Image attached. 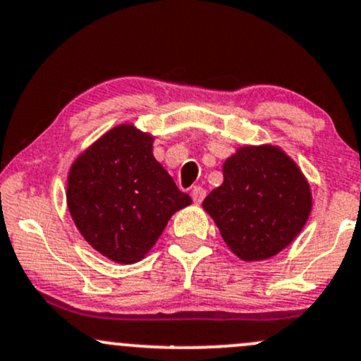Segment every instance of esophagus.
Wrapping results in <instances>:
<instances>
[{"label": "esophagus", "instance_id": "1", "mask_svg": "<svg viewBox=\"0 0 361 361\" xmlns=\"http://www.w3.org/2000/svg\"><path fill=\"white\" fill-rule=\"evenodd\" d=\"M204 197H206V190H204L202 187H193V190H192V199H193V202H197V204H200L204 200Z\"/></svg>", "mask_w": 361, "mask_h": 361}]
</instances>
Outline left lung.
<instances>
[{
  "instance_id": "left-lung-1",
  "label": "left lung",
  "mask_w": 361,
  "mask_h": 361,
  "mask_svg": "<svg viewBox=\"0 0 361 361\" xmlns=\"http://www.w3.org/2000/svg\"><path fill=\"white\" fill-rule=\"evenodd\" d=\"M313 195L295 161L279 145H242L223 162V183L202 207L242 261H263L294 242Z\"/></svg>"
}]
</instances>
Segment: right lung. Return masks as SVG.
<instances>
[{"label": "right lung", "mask_w": 361, "mask_h": 361, "mask_svg": "<svg viewBox=\"0 0 361 361\" xmlns=\"http://www.w3.org/2000/svg\"><path fill=\"white\" fill-rule=\"evenodd\" d=\"M154 135L135 124L112 128L75 157L67 176V209L75 228L102 256L142 261L171 216L190 206L154 157Z\"/></svg>", "instance_id": "right-lung-1"}]
</instances>
